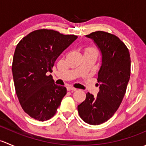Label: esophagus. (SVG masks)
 <instances>
[{"label": "esophagus", "instance_id": "obj_1", "mask_svg": "<svg viewBox=\"0 0 146 146\" xmlns=\"http://www.w3.org/2000/svg\"><path fill=\"white\" fill-rule=\"evenodd\" d=\"M67 90H68V91H76V90H77V89H76V88H73V87H72V86H68L67 87Z\"/></svg>", "mask_w": 146, "mask_h": 146}]
</instances>
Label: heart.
<instances>
[{
    "label": "heart",
    "mask_w": 146,
    "mask_h": 146,
    "mask_svg": "<svg viewBox=\"0 0 146 146\" xmlns=\"http://www.w3.org/2000/svg\"><path fill=\"white\" fill-rule=\"evenodd\" d=\"M85 54H94V55H98V51L95 47H88L85 50Z\"/></svg>",
    "instance_id": "heart-1"
}]
</instances>
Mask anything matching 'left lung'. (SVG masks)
<instances>
[{
	"label": "left lung",
	"mask_w": 146,
	"mask_h": 146,
	"mask_svg": "<svg viewBox=\"0 0 146 146\" xmlns=\"http://www.w3.org/2000/svg\"><path fill=\"white\" fill-rule=\"evenodd\" d=\"M86 36L94 41L102 54L100 90L97 97L88 92L78 111L85 122L99 125L114 115L124 97L131 74L130 54L119 37L108 32L97 31Z\"/></svg>",
	"instance_id": "1"
}]
</instances>
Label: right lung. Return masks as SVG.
<instances>
[{
  "instance_id": "right-lung-1",
  "label": "right lung",
  "mask_w": 146,
  "mask_h": 146,
  "mask_svg": "<svg viewBox=\"0 0 146 146\" xmlns=\"http://www.w3.org/2000/svg\"><path fill=\"white\" fill-rule=\"evenodd\" d=\"M77 38L43 29L17 44L12 65L15 88L22 108L32 118L44 121L56 112L67 90L48 75L56 58Z\"/></svg>"
}]
</instances>
